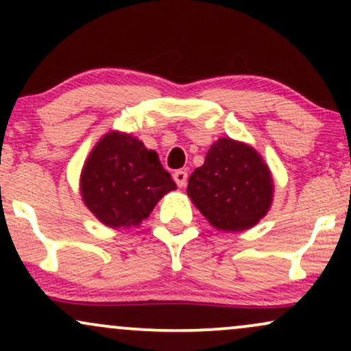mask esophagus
<instances>
[{
	"label": "esophagus",
	"mask_w": 351,
	"mask_h": 351,
	"mask_svg": "<svg viewBox=\"0 0 351 351\" xmlns=\"http://www.w3.org/2000/svg\"><path fill=\"white\" fill-rule=\"evenodd\" d=\"M173 180L176 181V184H178L180 188H183L188 181V173L184 170H176L173 173Z\"/></svg>",
	"instance_id": "obj_1"
}]
</instances>
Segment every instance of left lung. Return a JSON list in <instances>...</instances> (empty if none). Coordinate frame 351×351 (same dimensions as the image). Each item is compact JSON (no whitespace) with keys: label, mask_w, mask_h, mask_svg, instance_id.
Instances as JSON below:
<instances>
[{"label":"left lung","mask_w":351,"mask_h":351,"mask_svg":"<svg viewBox=\"0 0 351 351\" xmlns=\"http://www.w3.org/2000/svg\"><path fill=\"white\" fill-rule=\"evenodd\" d=\"M186 193L213 228L236 232L252 228L267 215L274 181L252 147L219 138L208 150L203 167L189 176Z\"/></svg>","instance_id":"obj_1"}]
</instances>
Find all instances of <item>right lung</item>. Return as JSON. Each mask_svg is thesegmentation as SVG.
I'll use <instances>...</instances> for the list:
<instances>
[{"mask_svg": "<svg viewBox=\"0 0 351 351\" xmlns=\"http://www.w3.org/2000/svg\"><path fill=\"white\" fill-rule=\"evenodd\" d=\"M173 189L176 183L156 152L120 132L99 140L80 175L84 203L108 228L138 226Z\"/></svg>", "mask_w": 351, "mask_h": 351, "instance_id": "add662e5", "label": "right lung"}]
</instances>
